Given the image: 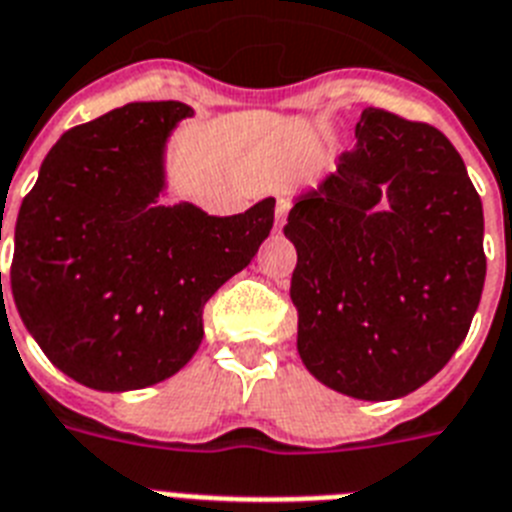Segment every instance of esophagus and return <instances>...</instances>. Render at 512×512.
Listing matches in <instances>:
<instances>
[{
  "label": "esophagus",
  "instance_id": "34e87169",
  "mask_svg": "<svg viewBox=\"0 0 512 512\" xmlns=\"http://www.w3.org/2000/svg\"><path fill=\"white\" fill-rule=\"evenodd\" d=\"M289 208H291L289 200H286V197H278L276 200V226L278 229H281L283 223H286V218H289Z\"/></svg>",
  "mask_w": 512,
  "mask_h": 512
}]
</instances>
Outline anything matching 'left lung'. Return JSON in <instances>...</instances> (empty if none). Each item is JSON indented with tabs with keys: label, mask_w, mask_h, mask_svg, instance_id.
I'll return each instance as SVG.
<instances>
[{
	"label": "left lung",
	"mask_w": 512,
	"mask_h": 512,
	"mask_svg": "<svg viewBox=\"0 0 512 512\" xmlns=\"http://www.w3.org/2000/svg\"><path fill=\"white\" fill-rule=\"evenodd\" d=\"M291 302L309 375L359 401L414 393L466 338L487 276L482 200L440 130L364 109L338 169L294 200Z\"/></svg>",
	"instance_id": "1"
}]
</instances>
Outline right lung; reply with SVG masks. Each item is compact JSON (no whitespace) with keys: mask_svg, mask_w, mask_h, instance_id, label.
Returning a JSON list of instances; mask_svg holds the SVG:
<instances>
[{"mask_svg":"<svg viewBox=\"0 0 512 512\" xmlns=\"http://www.w3.org/2000/svg\"><path fill=\"white\" fill-rule=\"evenodd\" d=\"M192 114L179 101L127 103L72 127L20 205L15 307L80 385L124 393L176 375L203 341L205 302L273 229V197L226 218L161 203L166 143Z\"/></svg>","mask_w":512,"mask_h":512,"instance_id":"obj_1","label":"right lung"}]
</instances>
